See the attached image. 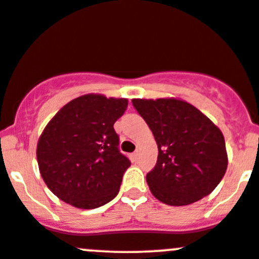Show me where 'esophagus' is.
<instances>
[{
  "mask_svg": "<svg viewBox=\"0 0 259 259\" xmlns=\"http://www.w3.org/2000/svg\"><path fill=\"white\" fill-rule=\"evenodd\" d=\"M138 151H135V152H133V155H132V157H133V160H134V161H137V159H138Z\"/></svg>",
  "mask_w": 259,
  "mask_h": 259,
  "instance_id": "34e87169",
  "label": "esophagus"
}]
</instances>
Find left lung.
I'll use <instances>...</instances> for the list:
<instances>
[{
	"label": "left lung",
	"mask_w": 259,
	"mask_h": 259,
	"mask_svg": "<svg viewBox=\"0 0 259 259\" xmlns=\"http://www.w3.org/2000/svg\"><path fill=\"white\" fill-rule=\"evenodd\" d=\"M156 140L159 155L146 175L149 189L170 206L194 203L216 189L227 170L221 130L180 99H133Z\"/></svg>",
	"instance_id": "obj_1"
}]
</instances>
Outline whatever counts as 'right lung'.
Instances as JSON below:
<instances>
[{"mask_svg": "<svg viewBox=\"0 0 259 259\" xmlns=\"http://www.w3.org/2000/svg\"><path fill=\"white\" fill-rule=\"evenodd\" d=\"M126 108L124 98L87 94L52 118L38 140L37 160L43 181L57 197L91 209L118 195L132 162L119 150L114 122Z\"/></svg>", "mask_w": 259, "mask_h": 259, "instance_id": "obj_1", "label": "right lung"}]
</instances>
